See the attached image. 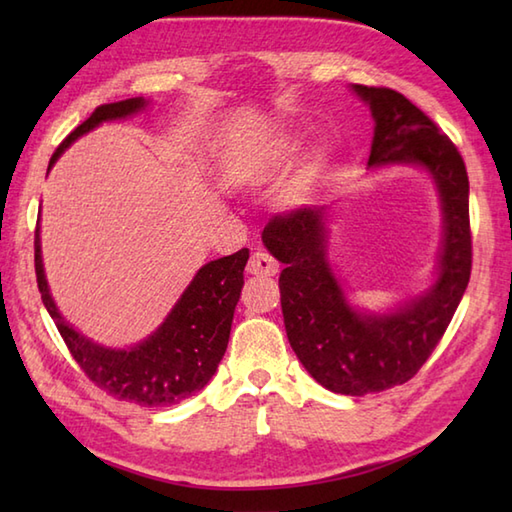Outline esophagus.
I'll return each mask as SVG.
<instances>
[{
    "label": "esophagus",
    "instance_id": "34e87169",
    "mask_svg": "<svg viewBox=\"0 0 512 512\" xmlns=\"http://www.w3.org/2000/svg\"><path fill=\"white\" fill-rule=\"evenodd\" d=\"M246 270H248V275L275 277L279 273V264L268 253H262V250H257V253L250 255Z\"/></svg>",
    "mask_w": 512,
    "mask_h": 512
}]
</instances>
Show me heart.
Returning a JSON list of instances; mask_svg holds the SVG:
<instances>
[{
    "label": "heart",
    "mask_w": 512,
    "mask_h": 512,
    "mask_svg": "<svg viewBox=\"0 0 512 512\" xmlns=\"http://www.w3.org/2000/svg\"><path fill=\"white\" fill-rule=\"evenodd\" d=\"M297 151V143L292 138H281V140H277V143L273 145V149L268 151V156H266V162L268 165H273V167H279V165H286V162L290 160V156L295 154ZM312 173V171H310ZM303 184L306 182H301L299 184V191H303Z\"/></svg>",
    "instance_id": "heart-1"
}]
</instances>
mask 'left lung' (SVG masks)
Returning <instances> with one entry per match:
<instances>
[{"mask_svg": "<svg viewBox=\"0 0 512 512\" xmlns=\"http://www.w3.org/2000/svg\"><path fill=\"white\" fill-rule=\"evenodd\" d=\"M352 90L376 123L367 167L420 165L436 182L444 213L436 281L389 314L354 310L325 257L328 206L275 215L264 242L286 266L279 275L281 312L297 358L325 389L365 396L407 383L427 363L469 286L473 253L469 176L458 147L400 92L367 85Z\"/></svg>", "mask_w": 512, "mask_h": 512, "instance_id": "8db88e82", "label": "left lung"}]
</instances>
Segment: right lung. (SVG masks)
<instances>
[{"label": "right lung", "mask_w": 512, "mask_h": 512, "mask_svg": "<svg viewBox=\"0 0 512 512\" xmlns=\"http://www.w3.org/2000/svg\"><path fill=\"white\" fill-rule=\"evenodd\" d=\"M147 105L145 99H125L99 105L88 121H83L63 140L50 158L48 169L76 138L88 134L105 121L132 116ZM248 248L204 264L182 292L176 306L160 328L134 345L132 350H112L76 332L61 317L50 297L48 281L43 275L39 224L35 231V273L41 301L57 325L61 339L68 345L72 358L83 374L107 394L136 402L140 407H169L193 396L213 378L226 352L231 336L233 312L244 286V266Z\"/></svg>", "instance_id": "right-lung-1"}]
</instances>
